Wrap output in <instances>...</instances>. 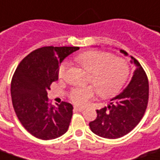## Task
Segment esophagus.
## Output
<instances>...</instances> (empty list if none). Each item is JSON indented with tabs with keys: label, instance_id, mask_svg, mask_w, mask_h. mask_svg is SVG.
I'll return each mask as SVG.
<instances>
[{
	"label": "esophagus",
	"instance_id": "obj_1",
	"mask_svg": "<svg viewBox=\"0 0 160 160\" xmlns=\"http://www.w3.org/2000/svg\"><path fill=\"white\" fill-rule=\"evenodd\" d=\"M84 110V108L79 107V106H74V111L75 112H82Z\"/></svg>",
	"mask_w": 160,
	"mask_h": 160
}]
</instances>
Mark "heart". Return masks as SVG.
Wrapping results in <instances>:
<instances>
[{
    "label": "heart",
    "mask_w": 160,
    "mask_h": 160,
    "mask_svg": "<svg viewBox=\"0 0 160 160\" xmlns=\"http://www.w3.org/2000/svg\"><path fill=\"white\" fill-rule=\"evenodd\" d=\"M77 61L90 72L89 82L96 88L99 96L108 98L117 93L126 82L130 74L127 62L120 57H114L111 53L89 50L77 57ZM68 69V62H62L58 69V77L63 78ZM95 95L92 86L73 88L69 97L74 103L83 105Z\"/></svg>",
    "instance_id": "heart-1"
}]
</instances>
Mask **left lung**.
I'll return each instance as SVG.
<instances>
[{"label": "left lung", "mask_w": 160, "mask_h": 160, "mask_svg": "<svg viewBox=\"0 0 160 160\" xmlns=\"http://www.w3.org/2000/svg\"><path fill=\"white\" fill-rule=\"evenodd\" d=\"M124 56L128 53L123 49ZM135 70L131 82L119 95L111 99L107 106L97 110L98 117L90 123L91 132L99 137L115 139L126 135L140 122L148 103V78L140 63L131 57Z\"/></svg>", "instance_id": "1"}]
</instances>
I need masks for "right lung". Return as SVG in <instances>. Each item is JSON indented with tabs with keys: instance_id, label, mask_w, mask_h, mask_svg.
Returning a JSON list of instances; mask_svg holds the SVG:
<instances>
[{
	"instance_id": "obj_1",
	"label": "right lung",
	"mask_w": 160,
	"mask_h": 160,
	"mask_svg": "<svg viewBox=\"0 0 160 160\" xmlns=\"http://www.w3.org/2000/svg\"><path fill=\"white\" fill-rule=\"evenodd\" d=\"M78 47H42L29 53L17 66L11 81L13 107L23 127L34 137L48 140L68 131L73 113L71 103L52 105L48 91L58 80L63 59Z\"/></svg>"
}]
</instances>
